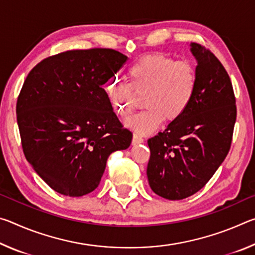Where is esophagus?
<instances>
[{
  "label": "esophagus",
  "instance_id": "1",
  "mask_svg": "<svg viewBox=\"0 0 255 255\" xmlns=\"http://www.w3.org/2000/svg\"><path fill=\"white\" fill-rule=\"evenodd\" d=\"M143 141H144L143 138H141L140 136H138L137 133H133V136H132V140H131V144H132L133 146L139 145V144L143 143Z\"/></svg>",
  "mask_w": 255,
  "mask_h": 255
}]
</instances>
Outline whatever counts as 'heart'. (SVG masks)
Segmentation results:
<instances>
[{
    "label": "heart",
    "instance_id": "obj_1",
    "mask_svg": "<svg viewBox=\"0 0 255 255\" xmlns=\"http://www.w3.org/2000/svg\"><path fill=\"white\" fill-rule=\"evenodd\" d=\"M129 84L118 80L107 83L106 90L115 111L128 119L139 106L147 109L136 115L128 126L147 135L164 123L176 122L185 114L195 98L197 73L189 62H176L165 54L140 57L128 70Z\"/></svg>",
    "mask_w": 255,
    "mask_h": 255
}]
</instances>
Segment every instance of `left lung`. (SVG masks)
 Here are the masks:
<instances>
[{
	"label": "left lung",
	"mask_w": 255,
	"mask_h": 255,
	"mask_svg": "<svg viewBox=\"0 0 255 255\" xmlns=\"http://www.w3.org/2000/svg\"><path fill=\"white\" fill-rule=\"evenodd\" d=\"M197 89L185 114L147 140L149 187L169 200L195 195L208 182L231 147L236 120L235 97L217 57L196 42Z\"/></svg>",
	"instance_id": "obj_1"
}]
</instances>
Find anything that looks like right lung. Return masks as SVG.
<instances>
[{"label": "right lung", "mask_w": 255, "mask_h": 255, "mask_svg": "<svg viewBox=\"0 0 255 255\" xmlns=\"http://www.w3.org/2000/svg\"><path fill=\"white\" fill-rule=\"evenodd\" d=\"M127 59L114 49L68 50L41 60L24 81L16 102L23 153L60 195L92 192L109 155L130 146L132 133L102 88Z\"/></svg>", "instance_id": "right-lung-1"}]
</instances>
